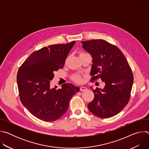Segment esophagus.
Here are the masks:
<instances>
[{
	"mask_svg": "<svg viewBox=\"0 0 149 149\" xmlns=\"http://www.w3.org/2000/svg\"><path fill=\"white\" fill-rule=\"evenodd\" d=\"M79 90L80 91H86L87 90V88L86 87H84V86H81L79 87Z\"/></svg>",
	"mask_w": 149,
	"mask_h": 149,
	"instance_id": "34e87169",
	"label": "esophagus"
}]
</instances>
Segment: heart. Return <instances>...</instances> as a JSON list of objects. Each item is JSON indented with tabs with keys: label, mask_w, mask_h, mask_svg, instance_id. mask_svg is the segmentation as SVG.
Listing matches in <instances>:
<instances>
[{
	"label": "heart",
	"mask_w": 149,
	"mask_h": 149,
	"mask_svg": "<svg viewBox=\"0 0 149 149\" xmlns=\"http://www.w3.org/2000/svg\"><path fill=\"white\" fill-rule=\"evenodd\" d=\"M86 54V53L81 52H79V56H82V55H84V54ZM72 80H73L74 81H75V82H77V83H81V82L83 81V79H82V77H81L80 75L77 74H75L72 75Z\"/></svg>",
	"instance_id": "b5f03b06"
}]
</instances>
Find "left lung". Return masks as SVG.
Wrapping results in <instances>:
<instances>
[{"label": "left lung", "instance_id": "obj_1", "mask_svg": "<svg viewBox=\"0 0 149 149\" xmlns=\"http://www.w3.org/2000/svg\"><path fill=\"white\" fill-rule=\"evenodd\" d=\"M93 58L91 80L101 78L103 89L91 88L94 94L88 109L95 116L107 118L118 114L129 102L133 83L132 70L121 50L103 39L82 41Z\"/></svg>", "mask_w": 149, "mask_h": 149}]
</instances>
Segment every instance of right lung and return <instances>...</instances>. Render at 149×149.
<instances>
[{
    "mask_svg": "<svg viewBox=\"0 0 149 149\" xmlns=\"http://www.w3.org/2000/svg\"><path fill=\"white\" fill-rule=\"evenodd\" d=\"M75 43L72 41L42 48L32 52L19 68L17 83L20 101L39 120L51 122L59 119L79 91L70 83L62 84L59 89L51 87L54 72L63 67Z\"/></svg>",
    "mask_w": 149,
    "mask_h": 149,
    "instance_id": "right-lung-1",
    "label": "right lung"
}]
</instances>
